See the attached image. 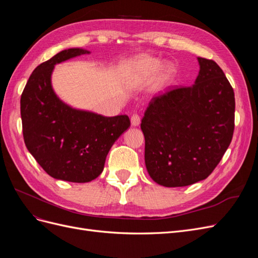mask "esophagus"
Returning a JSON list of instances; mask_svg holds the SVG:
<instances>
[{
  "mask_svg": "<svg viewBox=\"0 0 258 258\" xmlns=\"http://www.w3.org/2000/svg\"><path fill=\"white\" fill-rule=\"evenodd\" d=\"M131 126L132 127H138L140 122H141V119H140V116L137 114H134L131 116Z\"/></svg>",
  "mask_w": 258,
  "mask_h": 258,
  "instance_id": "34e87169",
  "label": "esophagus"
}]
</instances>
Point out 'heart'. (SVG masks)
<instances>
[{"label":"heart","mask_w":258,"mask_h":258,"mask_svg":"<svg viewBox=\"0 0 258 258\" xmlns=\"http://www.w3.org/2000/svg\"><path fill=\"white\" fill-rule=\"evenodd\" d=\"M175 76L172 64L161 66V61L148 54L132 58L124 68V80L130 85L148 83L154 79V89L160 91L167 88Z\"/></svg>","instance_id":"1"}]
</instances>
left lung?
<instances>
[{"mask_svg":"<svg viewBox=\"0 0 258 258\" xmlns=\"http://www.w3.org/2000/svg\"><path fill=\"white\" fill-rule=\"evenodd\" d=\"M197 60L195 84L153 98L141 122L147 172L166 187L207 178L227 151L235 129L231 85L216 62Z\"/></svg>","mask_w":258,"mask_h":258,"instance_id":"8db88e82","label":"left lung"}]
</instances>
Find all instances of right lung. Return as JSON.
Segmentation results:
<instances>
[{"mask_svg":"<svg viewBox=\"0 0 258 258\" xmlns=\"http://www.w3.org/2000/svg\"><path fill=\"white\" fill-rule=\"evenodd\" d=\"M88 53L69 48L43 62L29 77L20 99L28 151L51 177L73 183H87L102 173L111 147L130 127L127 115L105 117L79 110L54 92V66Z\"/></svg>","mask_w":258,"mask_h":258,"instance_id":"obj_1","label":"right lung"}]
</instances>
